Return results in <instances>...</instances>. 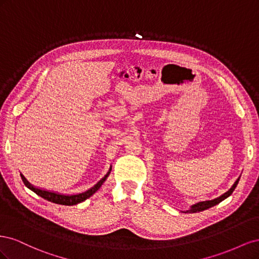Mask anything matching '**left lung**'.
Returning a JSON list of instances; mask_svg holds the SVG:
<instances>
[{"mask_svg":"<svg viewBox=\"0 0 259 259\" xmlns=\"http://www.w3.org/2000/svg\"><path fill=\"white\" fill-rule=\"evenodd\" d=\"M239 180H240V177L236 180V183L233 184V186L230 188V189H229L228 191H227V192H225L224 194H222L221 197H218V198H216V199H214V200L202 201V202L195 203V204H193V205L190 206V209L186 210L185 213H197V211H202V210L207 209V208H209V207H211V206H214V205L218 204V203H221L222 201H224L225 199L228 198L229 195L233 192V190L236 189V187H237V185H238V183H239Z\"/></svg>","mask_w":259,"mask_h":259,"instance_id":"left-lung-1","label":"left lung"}]
</instances>
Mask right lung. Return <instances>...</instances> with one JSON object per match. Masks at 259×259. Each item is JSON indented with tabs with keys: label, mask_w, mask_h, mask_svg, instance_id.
<instances>
[{
	"label": "right lung",
	"mask_w": 259,
	"mask_h": 259,
	"mask_svg": "<svg viewBox=\"0 0 259 259\" xmlns=\"http://www.w3.org/2000/svg\"><path fill=\"white\" fill-rule=\"evenodd\" d=\"M110 171H111V167H110V169H109L108 173L103 178H101L95 186L92 187L91 189H89L88 191L82 192V193H77V194H72V195H66V194H60V193H56V192H51V191H48V190L38 189V188L31 185L28 182V180L25 177H23V175L20 174V176H21V179H22L23 184H25V186L27 188H29L30 190H32L34 193H36L37 195H40L41 198L48 200V201H51L53 203H56V204L75 205V204H77V203H81V202L85 201L86 199H89L90 197H92V195L95 193L101 187V185H103L106 182V179L109 176V174H110Z\"/></svg>",
	"instance_id": "1"
}]
</instances>
